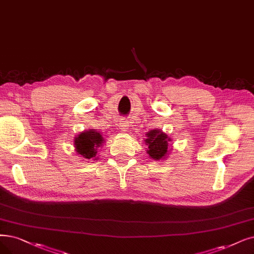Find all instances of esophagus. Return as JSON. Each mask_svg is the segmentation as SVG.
I'll return each instance as SVG.
<instances>
[{"label":"esophagus","mask_w":254,"mask_h":254,"mask_svg":"<svg viewBox=\"0 0 254 254\" xmlns=\"http://www.w3.org/2000/svg\"><path fill=\"white\" fill-rule=\"evenodd\" d=\"M120 126H121V129L123 130V131H127L128 130V125L126 123H124V122H123V123H121Z\"/></svg>","instance_id":"obj_1"}]
</instances>
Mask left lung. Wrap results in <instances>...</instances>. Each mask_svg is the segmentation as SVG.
I'll use <instances>...</instances> for the list:
<instances>
[{"label":"left lung","mask_w":254,"mask_h":254,"mask_svg":"<svg viewBox=\"0 0 254 254\" xmlns=\"http://www.w3.org/2000/svg\"><path fill=\"white\" fill-rule=\"evenodd\" d=\"M146 135L147 138L145 139V144L148 146L147 153L149 156L154 160L166 158L170 147L169 143L172 141L171 137L158 129L150 130Z\"/></svg>","instance_id":"1"}]
</instances>
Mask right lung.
I'll return each mask as SVG.
<instances>
[{"mask_svg": "<svg viewBox=\"0 0 254 254\" xmlns=\"http://www.w3.org/2000/svg\"><path fill=\"white\" fill-rule=\"evenodd\" d=\"M104 143V137L96 129H89L81 132L74 138L77 154L84 159H97L98 149Z\"/></svg>", "mask_w": 254, "mask_h": 254, "instance_id": "right-lung-1", "label": "right lung"}]
</instances>
